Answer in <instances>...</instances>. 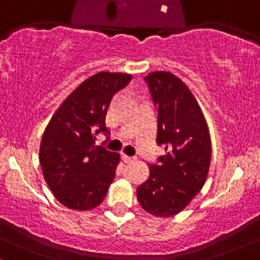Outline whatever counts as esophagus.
Here are the masks:
<instances>
[{
  "mask_svg": "<svg viewBox=\"0 0 260 260\" xmlns=\"http://www.w3.org/2000/svg\"><path fill=\"white\" fill-rule=\"evenodd\" d=\"M122 158H123V161L126 162V164H132V162L136 161V158L131 157V156H127V155H122Z\"/></svg>",
  "mask_w": 260,
  "mask_h": 260,
  "instance_id": "34e87169",
  "label": "esophagus"
}]
</instances>
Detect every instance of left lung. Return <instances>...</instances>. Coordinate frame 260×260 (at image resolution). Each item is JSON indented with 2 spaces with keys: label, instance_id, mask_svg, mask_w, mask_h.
Wrapping results in <instances>:
<instances>
[{
  "label": "left lung",
  "instance_id": "left-lung-1",
  "mask_svg": "<svg viewBox=\"0 0 260 260\" xmlns=\"http://www.w3.org/2000/svg\"><path fill=\"white\" fill-rule=\"evenodd\" d=\"M158 109L156 140L166 154L149 165V177L137 189L143 209L156 217L180 213L198 195L211 164V137L206 118L189 87L170 71L145 76Z\"/></svg>",
  "mask_w": 260,
  "mask_h": 260
}]
</instances>
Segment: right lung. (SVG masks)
Wrapping results in <instances>:
<instances>
[{"label": "right lung", "mask_w": 260, "mask_h": 260, "mask_svg": "<svg viewBox=\"0 0 260 260\" xmlns=\"http://www.w3.org/2000/svg\"><path fill=\"white\" fill-rule=\"evenodd\" d=\"M131 80V74H94L70 93L47 124L40 145L41 170L65 207L88 211L104 200L121 157L95 145V134L109 133V105Z\"/></svg>", "instance_id": "add662e5"}]
</instances>
